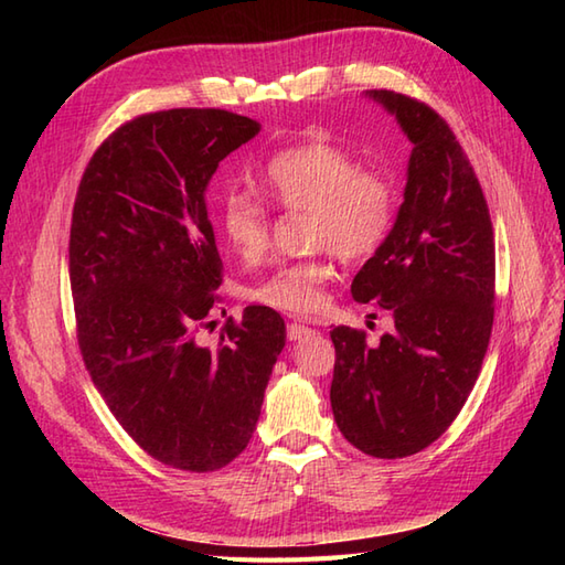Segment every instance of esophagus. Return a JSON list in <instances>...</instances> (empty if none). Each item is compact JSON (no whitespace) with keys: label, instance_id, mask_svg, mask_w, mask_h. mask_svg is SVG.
Segmentation results:
<instances>
[{"label":"esophagus","instance_id":"esophagus-1","mask_svg":"<svg viewBox=\"0 0 565 565\" xmlns=\"http://www.w3.org/2000/svg\"><path fill=\"white\" fill-rule=\"evenodd\" d=\"M310 332L313 330H310L308 326H301V322H289V326H286V338H289L291 342L306 338V334H310Z\"/></svg>","mask_w":565,"mask_h":565}]
</instances>
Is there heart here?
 Segmentation results:
<instances>
[{
    "mask_svg": "<svg viewBox=\"0 0 565 565\" xmlns=\"http://www.w3.org/2000/svg\"><path fill=\"white\" fill-rule=\"evenodd\" d=\"M257 191L289 211H308V245L328 247L344 262L374 257L386 243L398 199L386 177L359 170L350 152L313 138L274 152L257 174ZM225 243L239 259L255 262L269 245V221L257 201L225 196L218 211ZM332 262L322 255L284 264L249 296L284 313H316L326 303Z\"/></svg>",
    "mask_w": 565,
    "mask_h": 565,
    "instance_id": "heart-1",
    "label": "heart"
}]
</instances>
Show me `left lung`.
<instances>
[{"mask_svg": "<svg viewBox=\"0 0 565 565\" xmlns=\"http://www.w3.org/2000/svg\"><path fill=\"white\" fill-rule=\"evenodd\" d=\"M413 142L393 231L352 281L359 303L393 316L376 347L334 328L332 415L344 439L403 459L439 439L481 371L493 330L495 239L471 162L427 104L369 89Z\"/></svg>", "mask_w": 565, "mask_h": 565, "instance_id": "left-lung-1", "label": "left lung"}]
</instances>
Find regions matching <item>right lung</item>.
Here are the masks:
<instances>
[{
  "mask_svg": "<svg viewBox=\"0 0 565 565\" xmlns=\"http://www.w3.org/2000/svg\"><path fill=\"white\" fill-rule=\"evenodd\" d=\"M259 128L223 109L138 116L92 154L72 209L84 366L130 439L182 471H218L243 454L286 344L267 306L227 320L218 350L196 342L223 281L206 189Z\"/></svg>",
  "mask_w": 565,
  "mask_h": 565,
  "instance_id": "add662e5",
  "label": "right lung"
}]
</instances>
